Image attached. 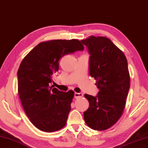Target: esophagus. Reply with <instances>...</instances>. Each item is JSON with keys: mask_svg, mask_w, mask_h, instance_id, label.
Instances as JSON below:
<instances>
[{"mask_svg": "<svg viewBox=\"0 0 148 148\" xmlns=\"http://www.w3.org/2000/svg\"><path fill=\"white\" fill-rule=\"evenodd\" d=\"M83 94L82 93H81V92H79V93L76 92V93L74 94V97L76 98V99H77V98H79V97H83Z\"/></svg>", "mask_w": 148, "mask_h": 148, "instance_id": "obj_1", "label": "esophagus"}]
</instances>
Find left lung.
Instances as JSON below:
<instances>
[{
  "instance_id": "8db88e82",
  "label": "left lung",
  "mask_w": 148,
  "mask_h": 148,
  "mask_svg": "<svg viewBox=\"0 0 148 148\" xmlns=\"http://www.w3.org/2000/svg\"><path fill=\"white\" fill-rule=\"evenodd\" d=\"M90 55L89 74L96 80L97 96L85 94L89 108L84 119L90 128L102 131L110 128L122 115L130 89V74L125 55L110 40L90 36L81 40Z\"/></svg>"
}]
</instances>
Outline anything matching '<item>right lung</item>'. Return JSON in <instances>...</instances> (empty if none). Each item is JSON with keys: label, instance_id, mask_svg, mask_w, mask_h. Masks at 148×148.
Listing matches in <instances>:
<instances>
[{"label": "right lung", "instance_id": "right-lung-1", "mask_svg": "<svg viewBox=\"0 0 148 148\" xmlns=\"http://www.w3.org/2000/svg\"><path fill=\"white\" fill-rule=\"evenodd\" d=\"M76 39L40 43L22 61L17 72L18 92L25 114L38 129L53 132L65 126L74 92L60 91L51 86L66 54L83 51Z\"/></svg>", "mask_w": 148, "mask_h": 148}]
</instances>
